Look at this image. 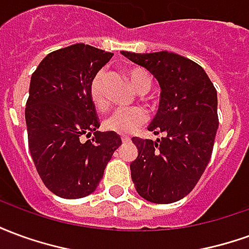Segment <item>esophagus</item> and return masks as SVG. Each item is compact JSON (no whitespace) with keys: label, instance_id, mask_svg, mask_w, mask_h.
I'll return each mask as SVG.
<instances>
[{"label":"esophagus","instance_id":"1","mask_svg":"<svg viewBox=\"0 0 249 249\" xmlns=\"http://www.w3.org/2000/svg\"><path fill=\"white\" fill-rule=\"evenodd\" d=\"M121 141H123V142H129V141H130V137H128V136L123 135V136H121Z\"/></svg>","mask_w":249,"mask_h":249}]
</instances>
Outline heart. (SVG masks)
<instances>
[{
	"mask_svg": "<svg viewBox=\"0 0 249 249\" xmlns=\"http://www.w3.org/2000/svg\"><path fill=\"white\" fill-rule=\"evenodd\" d=\"M129 80L132 87L139 93H146L152 87V77L144 69L135 68L129 71ZM89 93L94 107L98 110H107L109 107L108 94H107V71H98L90 81ZM146 119L145 112L139 107L133 108H119L113 110L104 120V128L116 133H130L141 125Z\"/></svg>",
	"mask_w": 249,
	"mask_h": 249,
	"instance_id": "b5f03b06",
	"label": "heart"
}]
</instances>
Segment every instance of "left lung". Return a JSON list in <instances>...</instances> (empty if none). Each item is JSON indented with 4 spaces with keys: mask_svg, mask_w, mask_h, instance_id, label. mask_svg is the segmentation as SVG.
<instances>
[{
    "mask_svg": "<svg viewBox=\"0 0 249 249\" xmlns=\"http://www.w3.org/2000/svg\"><path fill=\"white\" fill-rule=\"evenodd\" d=\"M160 85V105L148 130L165 133L156 141L133 137L137 157L130 175L141 197L171 204L185 197L208 165L219 128L217 92L201 66L171 53L121 52Z\"/></svg>",
    "mask_w": 249,
    "mask_h": 249,
    "instance_id": "1",
    "label": "left lung"
}]
</instances>
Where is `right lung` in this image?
I'll return each mask as SVG.
<instances>
[{"mask_svg": "<svg viewBox=\"0 0 249 249\" xmlns=\"http://www.w3.org/2000/svg\"><path fill=\"white\" fill-rule=\"evenodd\" d=\"M113 53L74 44L52 52L32 74L25 120L29 151L46 188L62 198L96 191L113 152L116 132H98L89 87ZM93 133L85 143L81 136Z\"/></svg>", "mask_w": 249, "mask_h": 249, "instance_id": "right-lung-1", "label": "right lung"}]
</instances>
